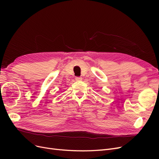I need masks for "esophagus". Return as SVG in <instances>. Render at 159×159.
<instances>
[{
  "mask_svg": "<svg viewBox=\"0 0 159 159\" xmlns=\"http://www.w3.org/2000/svg\"><path fill=\"white\" fill-rule=\"evenodd\" d=\"M75 80L76 81H81V80H82V78H81V77H76Z\"/></svg>",
  "mask_w": 159,
  "mask_h": 159,
  "instance_id": "obj_1",
  "label": "esophagus"
}]
</instances>
